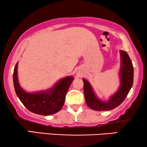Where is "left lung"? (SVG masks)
<instances>
[{"label":"left lung","instance_id":"left-lung-1","mask_svg":"<svg viewBox=\"0 0 147 147\" xmlns=\"http://www.w3.org/2000/svg\"><path fill=\"white\" fill-rule=\"evenodd\" d=\"M121 68L119 73L120 87L108 102H103L96 97L89 82L85 79L84 82V92L86 102L92 110L98 111H108L114 109L125 100L133 84L134 69L132 61L128 53L120 51Z\"/></svg>","mask_w":147,"mask_h":147}]
</instances>
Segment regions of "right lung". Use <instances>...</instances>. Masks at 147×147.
Masks as SVG:
<instances>
[{
	"instance_id": "1",
	"label": "right lung",
	"mask_w": 147,
	"mask_h": 147,
	"mask_svg": "<svg viewBox=\"0 0 147 147\" xmlns=\"http://www.w3.org/2000/svg\"><path fill=\"white\" fill-rule=\"evenodd\" d=\"M18 63L13 72V83L15 92L23 105L29 111L40 115L48 116L59 112L63 107L65 95L74 80L67 76L60 80L53 88L46 91L30 94L22 89L17 76Z\"/></svg>"
}]
</instances>
